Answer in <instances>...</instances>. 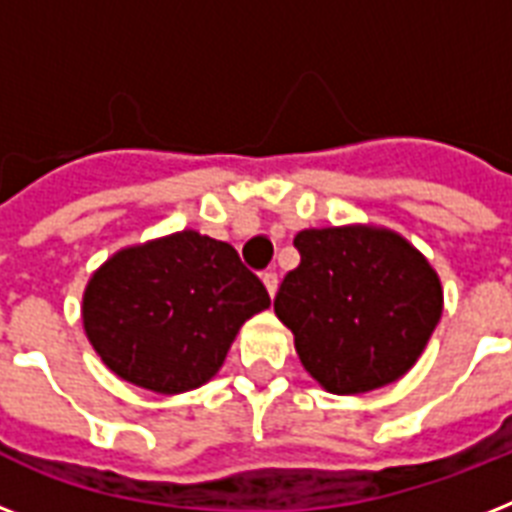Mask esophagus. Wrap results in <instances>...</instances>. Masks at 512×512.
<instances>
[{
    "mask_svg": "<svg viewBox=\"0 0 512 512\" xmlns=\"http://www.w3.org/2000/svg\"><path fill=\"white\" fill-rule=\"evenodd\" d=\"M263 284H265V289H268V295L276 297V289H279V276H276L273 271L263 273Z\"/></svg>",
    "mask_w": 512,
    "mask_h": 512,
    "instance_id": "obj_1",
    "label": "esophagus"
}]
</instances>
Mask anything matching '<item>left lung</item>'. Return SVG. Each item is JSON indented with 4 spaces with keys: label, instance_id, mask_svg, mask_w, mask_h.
Segmentation results:
<instances>
[{
    "label": "left lung",
    "instance_id": "1",
    "mask_svg": "<svg viewBox=\"0 0 512 512\" xmlns=\"http://www.w3.org/2000/svg\"><path fill=\"white\" fill-rule=\"evenodd\" d=\"M273 311L305 372L337 396L382 388L420 358L444 311L438 273L404 236L374 225L308 228Z\"/></svg>",
    "mask_w": 512,
    "mask_h": 512
}]
</instances>
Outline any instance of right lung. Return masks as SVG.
<instances>
[{
  "label": "right lung",
  "instance_id": "add662e5",
  "mask_svg": "<svg viewBox=\"0 0 512 512\" xmlns=\"http://www.w3.org/2000/svg\"><path fill=\"white\" fill-rule=\"evenodd\" d=\"M268 305L231 244L180 231L108 257L87 281L82 321L116 377L172 396L212 380L241 324Z\"/></svg>",
  "mask_w": 512,
  "mask_h": 512
}]
</instances>
